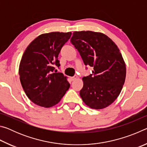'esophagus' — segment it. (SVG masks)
<instances>
[{"instance_id":"1","label":"esophagus","mask_w":147,"mask_h":147,"mask_svg":"<svg viewBox=\"0 0 147 147\" xmlns=\"http://www.w3.org/2000/svg\"><path fill=\"white\" fill-rule=\"evenodd\" d=\"M77 78H78V76H77L76 75H74L73 77H72L71 78L72 80H76Z\"/></svg>"}]
</instances>
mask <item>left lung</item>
I'll list each match as a JSON object with an SVG mask.
<instances>
[{"label": "left lung", "instance_id": "8db88e82", "mask_svg": "<svg viewBox=\"0 0 147 147\" xmlns=\"http://www.w3.org/2000/svg\"><path fill=\"white\" fill-rule=\"evenodd\" d=\"M71 43L93 74L82 78L80 95L87 106L101 109L118 97L126 78V65L117 46L100 32H74Z\"/></svg>", "mask_w": 147, "mask_h": 147}]
</instances>
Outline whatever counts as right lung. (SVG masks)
<instances>
[{
  "label": "right lung",
  "mask_w": 147,
  "mask_h": 147,
  "mask_svg": "<svg viewBox=\"0 0 147 147\" xmlns=\"http://www.w3.org/2000/svg\"><path fill=\"white\" fill-rule=\"evenodd\" d=\"M71 34L53 32L39 35L29 44L22 56L19 68L20 81L26 96L36 105L54 106L70 87L67 76L54 73L53 65H60L58 54Z\"/></svg>",
  "instance_id": "add662e5"
}]
</instances>
